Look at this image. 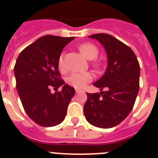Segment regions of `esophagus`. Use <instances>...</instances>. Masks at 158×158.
<instances>
[{"label": "esophagus", "instance_id": "34e87169", "mask_svg": "<svg viewBox=\"0 0 158 158\" xmlns=\"http://www.w3.org/2000/svg\"><path fill=\"white\" fill-rule=\"evenodd\" d=\"M84 91H81V90H80V89H76V93H83Z\"/></svg>", "mask_w": 158, "mask_h": 158}]
</instances>
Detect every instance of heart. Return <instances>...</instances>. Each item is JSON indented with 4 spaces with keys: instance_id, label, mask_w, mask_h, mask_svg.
<instances>
[{
    "instance_id": "1",
    "label": "heart",
    "mask_w": 158,
    "mask_h": 158,
    "mask_svg": "<svg viewBox=\"0 0 158 158\" xmlns=\"http://www.w3.org/2000/svg\"><path fill=\"white\" fill-rule=\"evenodd\" d=\"M79 50L82 55L88 59H94L97 57L99 54V50L96 47V45L91 43H83L79 46ZM64 54H62L59 58L58 65L59 69L61 71L65 70V65H64ZM94 78V76L89 72L85 73H73L70 75L68 76L66 78L67 84L74 87L76 89H83L86 85L87 83L90 82Z\"/></svg>"
}]
</instances>
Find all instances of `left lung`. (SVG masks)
Wrapping results in <instances>:
<instances>
[{"mask_svg":"<svg viewBox=\"0 0 158 158\" xmlns=\"http://www.w3.org/2000/svg\"><path fill=\"white\" fill-rule=\"evenodd\" d=\"M105 49L108 67L102 77L94 83L100 93H87L84 114L87 122L99 128H112L127 118L139 89L140 68L135 53L109 34L89 36ZM103 89H107L103 92Z\"/></svg>","mask_w":158,"mask_h":158,"instance_id":"1","label":"left lung"}]
</instances>
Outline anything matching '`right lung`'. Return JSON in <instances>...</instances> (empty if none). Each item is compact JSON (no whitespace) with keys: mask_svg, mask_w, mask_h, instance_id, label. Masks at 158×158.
<instances>
[{"mask_svg":"<svg viewBox=\"0 0 158 158\" xmlns=\"http://www.w3.org/2000/svg\"><path fill=\"white\" fill-rule=\"evenodd\" d=\"M74 39L47 35L20 53L15 63L16 88L25 112L41 127L60 124L65 118L74 88L60 78L58 61L63 49ZM61 92H50L52 87Z\"/></svg>","mask_w":158,"mask_h":158,"instance_id":"add662e5","label":"right lung"}]
</instances>
